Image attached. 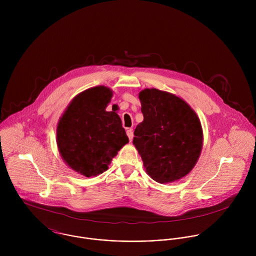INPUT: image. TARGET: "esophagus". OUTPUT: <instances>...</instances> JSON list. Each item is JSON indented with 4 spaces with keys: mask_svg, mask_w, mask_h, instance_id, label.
<instances>
[{
    "mask_svg": "<svg viewBox=\"0 0 256 256\" xmlns=\"http://www.w3.org/2000/svg\"><path fill=\"white\" fill-rule=\"evenodd\" d=\"M126 133H127V136H128V138H129V140H130V141H132L133 136H134V135H133V131H132L131 129H129V130H127V132H126Z\"/></svg>",
    "mask_w": 256,
    "mask_h": 256,
    "instance_id": "1",
    "label": "esophagus"
}]
</instances>
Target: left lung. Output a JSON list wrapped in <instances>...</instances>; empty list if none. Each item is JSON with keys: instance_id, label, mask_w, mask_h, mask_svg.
<instances>
[{"instance_id": "obj_1", "label": "left lung", "mask_w": 256, "mask_h": 256, "mask_svg": "<svg viewBox=\"0 0 256 256\" xmlns=\"http://www.w3.org/2000/svg\"><path fill=\"white\" fill-rule=\"evenodd\" d=\"M143 122L134 131L146 174L156 182H174L188 174L203 146L200 120L180 98L156 88L139 94Z\"/></svg>"}]
</instances>
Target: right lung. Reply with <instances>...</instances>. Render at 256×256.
I'll list each match as a JSON object with an SVG mask.
<instances>
[{
  "label": "right lung",
  "mask_w": 256,
  "mask_h": 256,
  "mask_svg": "<svg viewBox=\"0 0 256 256\" xmlns=\"http://www.w3.org/2000/svg\"><path fill=\"white\" fill-rule=\"evenodd\" d=\"M110 88L84 90L67 106L57 126V145L64 162L74 172L90 178L108 170L117 152L129 142L119 115L106 108Z\"/></svg>",
  "instance_id": "right-lung-1"
}]
</instances>
